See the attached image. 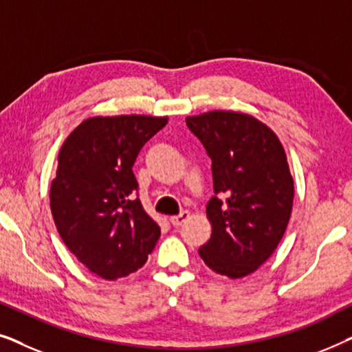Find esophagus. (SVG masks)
Listing matches in <instances>:
<instances>
[{
	"label": "esophagus",
	"mask_w": 352,
	"mask_h": 352,
	"mask_svg": "<svg viewBox=\"0 0 352 352\" xmlns=\"http://www.w3.org/2000/svg\"><path fill=\"white\" fill-rule=\"evenodd\" d=\"M190 218V213L189 211H182V213H179L177 216H171L170 218V223L175 226V228H179V226H182L186 223L187 219Z\"/></svg>",
	"instance_id": "esophagus-1"
}]
</instances>
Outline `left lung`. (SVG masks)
Returning a JSON list of instances; mask_svg holds the SVG:
<instances>
[{
  "instance_id": "obj_1",
  "label": "left lung",
  "mask_w": 352,
  "mask_h": 352,
  "mask_svg": "<svg viewBox=\"0 0 352 352\" xmlns=\"http://www.w3.org/2000/svg\"><path fill=\"white\" fill-rule=\"evenodd\" d=\"M211 158L214 194L206 205L211 237L199 254L229 278L253 274L285 234L295 199L277 134L250 113L211 110L186 118Z\"/></svg>"
}]
</instances>
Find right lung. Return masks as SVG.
<instances>
[{
  "instance_id": "right-lung-1",
  "label": "right lung",
  "mask_w": 352,
  "mask_h": 352,
  "mask_svg": "<svg viewBox=\"0 0 352 352\" xmlns=\"http://www.w3.org/2000/svg\"><path fill=\"white\" fill-rule=\"evenodd\" d=\"M168 117L115 115L81 122L62 144L50 204L67 248L105 280L136 272L160 228L134 199L133 165Z\"/></svg>"
}]
</instances>
